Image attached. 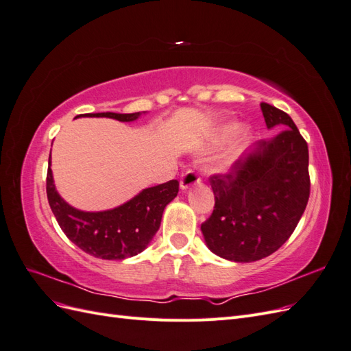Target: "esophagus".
Segmentation results:
<instances>
[{
  "mask_svg": "<svg viewBox=\"0 0 351 351\" xmlns=\"http://www.w3.org/2000/svg\"><path fill=\"white\" fill-rule=\"evenodd\" d=\"M199 182H200V178L195 171H187L183 174L182 180H180V189L187 190L195 184H199Z\"/></svg>",
  "mask_w": 351,
  "mask_h": 351,
  "instance_id": "obj_1",
  "label": "esophagus"
}]
</instances>
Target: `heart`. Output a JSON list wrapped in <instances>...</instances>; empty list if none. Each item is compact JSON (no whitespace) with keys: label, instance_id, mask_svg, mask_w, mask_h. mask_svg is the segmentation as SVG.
Here are the masks:
<instances>
[{"label":"heart","instance_id":"heart-1","mask_svg":"<svg viewBox=\"0 0 351 351\" xmlns=\"http://www.w3.org/2000/svg\"><path fill=\"white\" fill-rule=\"evenodd\" d=\"M237 130H239V125L236 123H228V124L218 127V129L214 133V136H212V139H210V147L226 143L232 134L237 133ZM249 142H250V132L247 129H241L237 134L236 142L232 143L231 149L228 151V154L224 158H222L221 169H227L232 164H234L237 159L241 156L244 149H246V146L249 145Z\"/></svg>","mask_w":351,"mask_h":351}]
</instances>
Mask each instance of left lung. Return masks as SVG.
Wrapping results in <instances>:
<instances>
[{"instance_id": "8db88e82", "label": "left lung", "mask_w": 351, "mask_h": 351, "mask_svg": "<svg viewBox=\"0 0 351 351\" xmlns=\"http://www.w3.org/2000/svg\"><path fill=\"white\" fill-rule=\"evenodd\" d=\"M269 141L254 143L226 177H210L215 208L202 224L208 249L231 262L269 256L293 234L311 192L309 151L289 114L261 102Z\"/></svg>"}]
</instances>
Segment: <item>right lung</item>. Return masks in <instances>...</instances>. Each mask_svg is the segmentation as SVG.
<instances>
[{"mask_svg":"<svg viewBox=\"0 0 351 351\" xmlns=\"http://www.w3.org/2000/svg\"><path fill=\"white\" fill-rule=\"evenodd\" d=\"M143 112L117 114L98 112L79 117H107L123 123L136 121ZM178 193V182L169 180L164 184L143 189L142 192L120 206L98 212L82 210L71 206L60 196L48 161L47 196L52 214L70 241L95 258L123 261L136 256L151 243L161 226L165 206Z\"/></svg>","mask_w":351,"mask_h":351,"instance_id":"add662e5","label":"right lung"}]
</instances>
